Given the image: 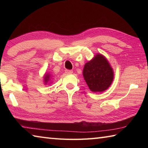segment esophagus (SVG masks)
Wrapping results in <instances>:
<instances>
[{"label": "esophagus", "mask_w": 148, "mask_h": 148, "mask_svg": "<svg viewBox=\"0 0 148 148\" xmlns=\"http://www.w3.org/2000/svg\"><path fill=\"white\" fill-rule=\"evenodd\" d=\"M72 72H73V71H72V70H68V69H66L65 70V73H67L68 74H72Z\"/></svg>", "instance_id": "obj_1"}]
</instances>
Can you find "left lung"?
Listing matches in <instances>:
<instances>
[{
	"instance_id": "left-lung-1",
	"label": "left lung",
	"mask_w": 148,
	"mask_h": 148,
	"mask_svg": "<svg viewBox=\"0 0 148 148\" xmlns=\"http://www.w3.org/2000/svg\"><path fill=\"white\" fill-rule=\"evenodd\" d=\"M84 79L93 92H102L111 86L114 79V72L104 56L97 54L84 65Z\"/></svg>"
}]
</instances>
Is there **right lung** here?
<instances>
[{"instance_id": "obj_1", "label": "right lung", "mask_w": 148, "mask_h": 148, "mask_svg": "<svg viewBox=\"0 0 148 148\" xmlns=\"http://www.w3.org/2000/svg\"><path fill=\"white\" fill-rule=\"evenodd\" d=\"M51 78V75L50 74H45V76H44V81H45V84H47L48 83L49 81H50Z\"/></svg>"}]
</instances>
